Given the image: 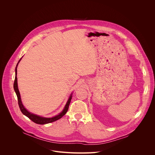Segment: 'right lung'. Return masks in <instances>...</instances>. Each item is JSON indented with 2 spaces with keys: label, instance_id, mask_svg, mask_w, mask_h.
Returning <instances> with one entry per match:
<instances>
[{
  "label": "right lung",
  "instance_id": "1",
  "mask_svg": "<svg viewBox=\"0 0 155 155\" xmlns=\"http://www.w3.org/2000/svg\"><path fill=\"white\" fill-rule=\"evenodd\" d=\"M23 58V57H22ZM22 58L19 59V61H18V62L16 64V67L15 68V81H14V84H13V87H14V90L16 93V94L17 96L18 97V105L19 107V108L21 110V112L23 113V115H25V116H26L27 117H28L31 120H32L33 122H34L35 123L38 124H48V123H50L52 122H54L60 118H61L66 113H67L68 108H69V104L71 103V99H72V93L71 94L68 102H66L64 108H63L62 111L59 113L58 115L51 117V118H46V117H43L37 115H35L34 114H32L30 112H29L28 110L25 107V106L23 105V103H22L21 101V96H20V93L18 90V81H17V68H18V65L19 64V62H20V61L21 60Z\"/></svg>",
  "mask_w": 155,
  "mask_h": 155
}]
</instances>
